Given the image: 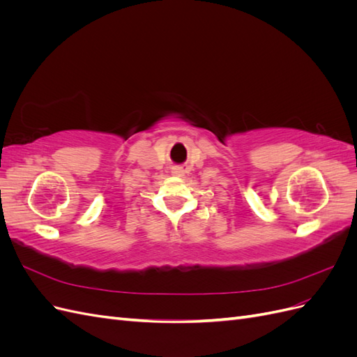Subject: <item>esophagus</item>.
<instances>
[{
    "mask_svg": "<svg viewBox=\"0 0 357 357\" xmlns=\"http://www.w3.org/2000/svg\"><path fill=\"white\" fill-rule=\"evenodd\" d=\"M183 172H185V169H183L181 167L172 168V174H174V176H183Z\"/></svg>",
    "mask_w": 357,
    "mask_h": 357,
    "instance_id": "esophagus-1",
    "label": "esophagus"
}]
</instances>
